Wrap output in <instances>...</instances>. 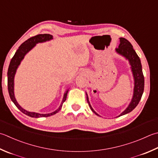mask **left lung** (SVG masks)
Wrapping results in <instances>:
<instances>
[{
    "instance_id": "obj_1",
    "label": "left lung",
    "mask_w": 158,
    "mask_h": 158,
    "mask_svg": "<svg viewBox=\"0 0 158 158\" xmlns=\"http://www.w3.org/2000/svg\"><path fill=\"white\" fill-rule=\"evenodd\" d=\"M116 52L117 53L122 55L126 60L129 61V63L131 66V70L134 77V93L130 103L129 104L127 107L120 114L118 117L120 116H123L126 114L131 112L134 108L138 106V104L140 102L142 96H143L144 92V78L143 73V69H142V64L140 60V57L138 56V55L135 51L133 48L131 44L127 40L123 38H120V44L118 48H116ZM86 94V99L88 103L89 107L91 110L97 116H100L98 114L95 112L92 107L89 101V98L87 93Z\"/></svg>"
}]
</instances>
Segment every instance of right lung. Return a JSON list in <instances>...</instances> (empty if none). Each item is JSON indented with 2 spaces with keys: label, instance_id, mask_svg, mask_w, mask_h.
I'll return each mask as SVG.
<instances>
[{
  "label": "right lung",
  "instance_id": "obj_1",
  "mask_svg": "<svg viewBox=\"0 0 158 158\" xmlns=\"http://www.w3.org/2000/svg\"><path fill=\"white\" fill-rule=\"evenodd\" d=\"M52 39H53V37H52V35H50V34H39V35H37L35 36L32 37V38L28 39L25 42H23V44L20 46V47L18 48L16 52H15V55H14V57H12L11 60L10 61V64H9V66L8 72H7V85H8V91H9V97H10L11 100L15 104V106L18 107V110H20L23 114H26V115L29 116L30 117H32V118L48 117L52 115H54V114L57 113L59 111L61 110L64 102L66 100L68 92H69V89H67L66 92L64 93L62 101H61V103L60 104V107H58V109L54 111V112H52L51 113H48V114H40V113H35V112L27 111L26 110L23 109V108L19 104H18L16 99H15V98L14 77L15 75V73H16L18 68L22 60H23L24 56H25L27 52H29L31 50L34 46L36 45V44L50 41V40Z\"/></svg>",
  "mask_w": 158,
  "mask_h": 158
}]
</instances>
